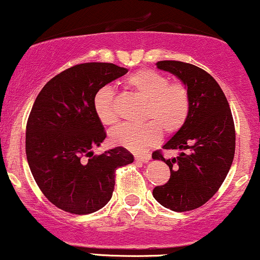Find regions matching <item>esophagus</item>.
<instances>
[{"label": "esophagus", "mask_w": 260, "mask_h": 260, "mask_svg": "<svg viewBox=\"0 0 260 260\" xmlns=\"http://www.w3.org/2000/svg\"><path fill=\"white\" fill-rule=\"evenodd\" d=\"M134 159H136L137 161H142V162H147V161L151 159V156L149 154H147V155H136V156H134Z\"/></svg>", "instance_id": "1"}]
</instances>
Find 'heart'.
Segmentation results:
<instances>
[{"instance_id":"obj_1","label":"heart","mask_w":260,"mask_h":260,"mask_svg":"<svg viewBox=\"0 0 260 260\" xmlns=\"http://www.w3.org/2000/svg\"><path fill=\"white\" fill-rule=\"evenodd\" d=\"M127 85L147 100L142 124H121L112 131L116 144L133 151H144L156 143L161 132L174 134L183 127L189 116L190 96L187 86L181 82H170L162 73L140 70L127 78ZM94 110L106 126L117 122L115 94L111 86H103L94 96Z\"/></svg>"}]
</instances>
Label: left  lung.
I'll list each match as a JSON object with an SVG mask.
<instances>
[{"label": "left lung", "instance_id": "8db88e82", "mask_svg": "<svg viewBox=\"0 0 260 260\" xmlns=\"http://www.w3.org/2000/svg\"><path fill=\"white\" fill-rule=\"evenodd\" d=\"M156 67L187 86L190 111L183 127L162 147L182 153L174 159H165L160 150L153 153V159L166 162L171 172L153 196L162 207L189 211L215 194L229 174L235 156L234 118L220 85L204 70L181 61H159Z\"/></svg>", "mask_w": 260, "mask_h": 260}]
</instances>
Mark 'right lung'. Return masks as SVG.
<instances>
[{
	"label": "right lung",
	"mask_w": 260,
	"mask_h": 260,
	"mask_svg": "<svg viewBox=\"0 0 260 260\" xmlns=\"http://www.w3.org/2000/svg\"><path fill=\"white\" fill-rule=\"evenodd\" d=\"M128 70L89 62L63 71L45 84L26 122L25 153L35 182L53 205L76 215L99 210L115 188L116 170L133 162L127 149L100 155L91 149L106 138L94 96Z\"/></svg>",
	"instance_id": "obj_1"
}]
</instances>
